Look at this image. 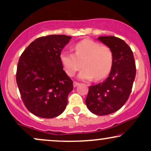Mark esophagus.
<instances>
[{
	"label": "esophagus",
	"instance_id": "obj_1",
	"mask_svg": "<svg viewBox=\"0 0 151 151\" xmlns=\"http://www.w3.org/2000/svg\"><path fill=\"white\" fill-rule=\"evenodd\" d=\"M79 84V82H77V81H74L73 82V85H74V87H76V86H77Z\"/></svg>",
	"mask_w": 151,
	"mask_h": 151
}]
</instances>
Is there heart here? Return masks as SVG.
Segmentation results:
<instances>
[{
	"mask_svg": "<svg viewBox=\"0 0 151 151\" xmlns=\"http://www.w3.org/2000/svg\"><path fill=\"white\" fill-rule=\"evenodd\" d=\"M60 61L65 72L70 77L84 67L79 74V78L83 80H101L109 75L114 62L112 50L106 45L91 40L85 39L74 45V54L62 52Z\"/></svg>",
	"mask_w": 151,
	"mask_h": 151,
	"instance_id": "obj_1",
	"label": "heart"
}]
</instances>
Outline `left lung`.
Listing matches in <instances>:
<instances>
[{
	"instance_id": "obj_1",
	"label": "left lung",
	"mask_w": 151,
	"mask_h": 151,
	"mask_svg": "<svg viewBox=\"0 0 151 151\" xmlns=\"http://www.w3.org/2000/svg\"><path fill=\"white\" fill-rule=\"evenodd\" d=\"M98 39L113 52V66L104 81L89 86L85 102L90 111L104 116L117 111L127 101L136 69L132 50L123 40L114 36H102Z\"/></svg>"
}]
</instances>
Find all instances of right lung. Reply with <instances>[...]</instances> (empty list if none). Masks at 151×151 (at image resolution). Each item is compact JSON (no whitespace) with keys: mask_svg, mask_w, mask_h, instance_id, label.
I'll return each mask as SVG.
<instances>
[{"mask_svg":"<svg viewBox=\"0 0 151 151\" xmlns=\"http://www.w3.org/2000/svg\"><path fill=\"white\" fill-rule=\"evenodd\" d=\"M71 38L64 35L38 37L20 55L16 82L25 107L37 116L56 117L67 106L73 81L63 70L60 54Z\"/></svg>","mask_w":151,"mask_h":151,"instance_id":"obj_1","label":"right lung"}]
</instances>
